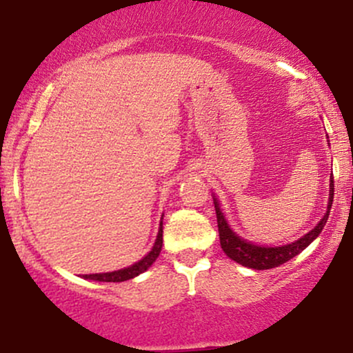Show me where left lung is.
Masks as SVG:
<instances>
[{"label": "left lung", "instance_id": "1", "mask_svg": "<svg viewBox=\"0 0 353 353\" xmlns=\"http://www.w3.org/2000/svg\"><path fill=\"white\" fill-rule=\"evenodd\" d=\"M332 201H334V177L330 176V194H329V205H327L325 216L320 219V222L310 230L309 234L299 239V241L292 242V244L281 245V247H262V245H254L252 242H247L244 239H241L229 228L228 221H225L224 214H222L221 208H219V202L214 199V205H216V216H217V228H219V239H221V247L228 257L236 261L237 264L249 267V269L255 270H265V269H274L285 264L287 261L295 257L297 254H301L305 247L312 244L314 239L319 237V234L322 232L323 225H325L327 219H329Z\"/></svg>", "mask_w": 353, "mask_h": 353}]
</instances>
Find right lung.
Returning a JSON list of instances; mask_svg holds the SVG:
<instances>
[{
  "instance_id": "1",
  "label": "right lung",
  "mask_w": 353,
  "mask_h": 353,
  "mask_svg": "<svg viewBox=\"0 0 353 353\" xmlns=\"http://www.w3.org/2000/svg\"><path fill=\"white\" fill-rule=\"evenodd\" d=\"M161 249H163V222H161L159 232H157V239L154 242V247L151 249L145 257L141 259L139 262L132 264L131 267H125V269L121 270H114V272H106V274H89V275H83L84 279H91V281H98V282H124L129 281V279H134L136 275L143 274L144 270H148L156 259L159 257Z\"/></svg>"
}]
</instances>
